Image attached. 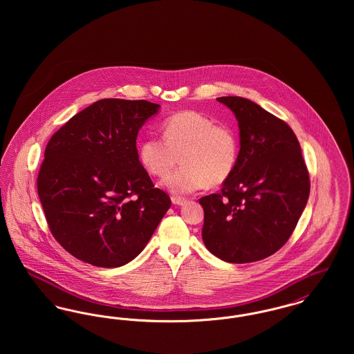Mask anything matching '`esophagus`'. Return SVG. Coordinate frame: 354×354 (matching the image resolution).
<instances>
[{
  "instance_id": "esophagus-1",
  "label": "esophagus",
  "mask_w": 354,
  "mask_h": 354,
  "mask_svg": "<svg viewBox=\"0 0 354 354\" xmlns=\"http://www.w3.org/2000/svg\"><path fill=\"white\" fill-rule=\"evenodd\" d=\"M171 202H172V204H175V205H183L187 201H185V198H180V196H172Z\"/></svg>"
}]
</instances>
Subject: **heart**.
<instances>
[{"mask_svg":"<svg viewBox=\"0 0 354 354\" xmlns=\"http://www.w3.org/2000/svg\"><path fill=\"white\" fill-rule=\"evenodd\" d=\"M163 138L149 136L139 146V159L155 176H166L179 159L183 166L165 179L174 194H191L204 185L224 183L235 171L239 138L234 129L216 124L196 111L171 115L162 124Z\"/></svg>","mask_w":354,"mask_h":354,"instance_id":"1","label":"heart"}]
</instances>
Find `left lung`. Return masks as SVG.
I'll return each mask as SVG.
<instances>
[{
  "label": "left lung",
  "instance_id": "left-lung-1",
  "mask_svg": "<svg viewBox=\"0 0 354 354\" xmlns=\"http://www.w3.org/2000/svg\"><path fill=\"white\" fill-rule=\"evenodd\" d=\"M235 114L240 151L219 194L203 196V241L227 263H252L277 252L309 198L300 143L284 120L241 97H220Z\"/></svg>",
  "mask_w": 354,
  "mask_h": 354
}]
</instances>
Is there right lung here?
Listing matches in <instances>:
<instances>
[{"label": "right lung", "instance_id": "1", "mask_svg": "<svg viewBox=\"0 0 354 354\" xmlns=\"http://www.w3.org/2000/svg\"><path fill=\"white\" fill-rule=\"evenodd\" d=\"M159 104L101 100L53 135L37 179L51 235L102 268L130 263L171 207L140 165L136 136Z\"/></svg>", "mask_w": 354, "mask_h": 354}]
</instances>
